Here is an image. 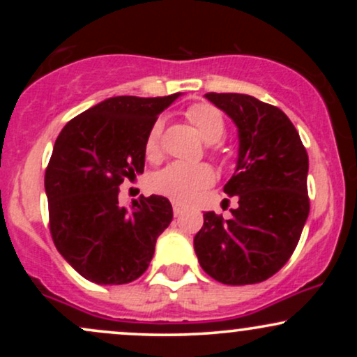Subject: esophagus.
Instances as JSON below:
<instances>
[{"label":"esophagus","mask_w":357,"mask_h":357,"mask_svg":"<svg viewBox=\"0 0 357 357\" xmlns=\"http://www.w3.org/2000/svg\"><path fill=\"white\" fill-rule=\"evenodd\" d=\"M184 210H186V208H184L183 204H179V203H173V211H174V216H181L183 213H184Z\"/></svg>","instance_id":"obj_1"}]
</instances>
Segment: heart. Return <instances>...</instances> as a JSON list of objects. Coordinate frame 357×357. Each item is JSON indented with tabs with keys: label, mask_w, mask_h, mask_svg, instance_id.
Wrapping results in <instances>:
<instances>
[{
	"label": "heart",
	"mask_w": 357,
	"mask_h": 357,
	"mask_svg": "<svg viewBox=\"0 0 357 357\" xmlns=\"http://www.w3.org/2000/svg\"><path fill=\"white\" fill-rule=\"evenodd\" d=\"M186 116L196 127L199 136L208 144H215L223 139L227 132L225 119L215 105L211 104H195L188 109ZM162 122L158 121L151 127L146 139V154L155 158L159 153V136H161ZM213 181V171L206 165H184V162H173L159 171L153 178V186L155 191L169 196L176 202L188 203L198 196V192L208 188Z\"/></svg>",
	"instance_id": "heart-1"
}]
</instances>
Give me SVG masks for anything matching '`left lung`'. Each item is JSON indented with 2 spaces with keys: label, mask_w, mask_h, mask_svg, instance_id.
Returning a JSON list of instances; mask_svg holds the SVG:
<instances>
[{
  "label": "left lung",
  "mask_w": 357,
  "mask_h": 357,
  "mask_svg": "<svg viewBox=\"0 0 357 357\" xmlns=\"http://www.w3.org/2000/svg\"><path fill=\"white\" fill-rule=\"evenodd\" d=\"M238 129L235 174L225 184L238 208L230 220L206 211L195 252L208 275L227 285L267 280L287 264L309 216V158L290 119L245 93H206Z\"/></svg>",
  "instance_id": "1"
}]
</instances>
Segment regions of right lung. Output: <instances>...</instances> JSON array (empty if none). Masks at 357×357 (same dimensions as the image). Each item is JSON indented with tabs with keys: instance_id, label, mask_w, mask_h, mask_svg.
I'll return each mask as SVG.
<instances>
[{
	"instance_id": "obj_1",
	"label": "right lung",
	"mask_w": 357,
	"mask_h": 357,
	"mask_svg": "<svg viewBox=\"0 0 357 357\" xmlns=\"http://www.w3.org/2000/svg\"><path fill=\"white\" fill-rule=\"evenodd\" d=\"M183 96H119L73 117L56 137L45 173L50 231L60 255L99 285L136 280L169 227L165 196L119 203L124 179L144 173L146 139L162 110Z\"/></svg>"
}]
</instances>
